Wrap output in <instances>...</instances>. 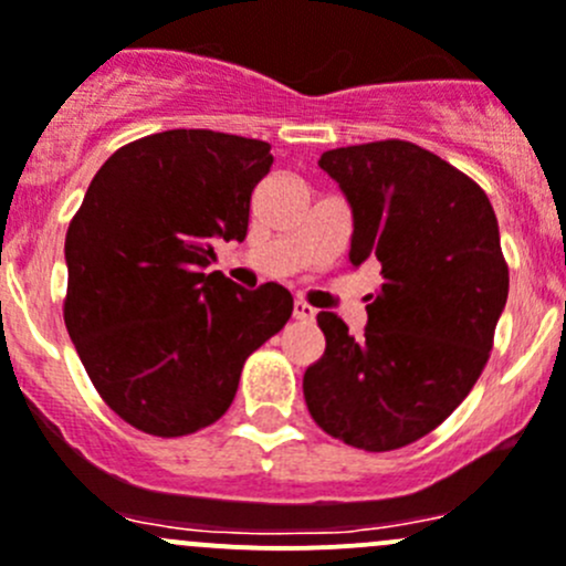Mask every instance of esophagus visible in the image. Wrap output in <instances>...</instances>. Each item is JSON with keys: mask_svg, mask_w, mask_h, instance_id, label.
Wrapping results in <instances>:
<instances>
[{"mask_svg": "<svg viewBox=\"0 0 566 566\" xmlns=\"http://www.w3.org/2000/svg\"><path fill=\"white\" fill-rule=\"evenodd\" d=\"M293 315L295 317H298V321H304V323H312V321H315V315H317V310H315V306H310V304H306V301H295V304H293Z\"/></svg>", "mask_w": 566, "mask_h": 566, "instance_id": "obj_1", "label": "esophagus"}]
</instances>
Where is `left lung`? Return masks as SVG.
Listing matches in <instances>:
<instances>
[{
  "instance_id": "8db88e82",
  "label": "left lung",
  "mask_w": 566,
  "mask_h": 566,
  "mask_svg": "<svg viewBox=\"0 0 566 566\" xmlns=\"http://www.w3.org/2000/svg\"><path fill=\"white\" fill-rule=\"evenodd\" d=\"M321 168L354 212L350 262H381L365 337L321 312V359L304 373L312 420L334 440L370 453L431 434L479 381L509 265L484 190L409 140L323 151Z\"/></svg>"
}]
</instances>
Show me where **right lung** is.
<instances>
[{
    "mask_svg": "<svg viewBox=\"0 0 566 566\" xmlns=\"http://www.w3.org/2000/svg\"><path fill=\"white\" fill-rule=\"evenodd\" d=\"M265 140L168 129L120 146L65 234L69 337L104 403L151 437L207 429L232 406L245 359L282 332L293 295L207 271L245 240Z\"/></svg>",
    "mask_w": 566,
    "mask_h": 566,
    "instance_id": "obj_1",
    "label": "right lung"
}]
</instances>
